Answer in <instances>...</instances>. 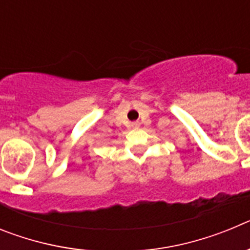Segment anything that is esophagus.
<instances>
[{
  "mask_svg": "<svg viewBox=\"0 0 250 250\" xmlns=\"http://www.w3.org/2000/svg\"><path fill=\"white\" fill-rule=\"evenodd\" d=\"M139 126H140V124H139V123H132V124H131V127H132V129H138Z\"/></svg>",
  "mask_w": 250,
  "mask_h": 250,
  "instance_id": "1",
  "label": "esophagus"
}]
</instances>
